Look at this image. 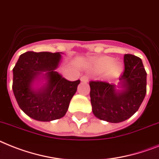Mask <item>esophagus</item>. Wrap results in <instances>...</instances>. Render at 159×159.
I'll use <instances>...</instances> for the list:
<instances>
[{
	"label": "esophagus",
	"instance_id": "obj_1",
	"mask_svg": "<svg viewBox=\"0 0 159 159\" xmlns=\"http://www.w3.org/2000/svg\"><path fill=\"white\" fill-rule=\"evenodd\" d=\"M89 80V77H87V76H82V77H81V81L83 82H88Z\"/></svg>",
	"mask_w": 159,
	"mask_h": 159
}]
</instances>
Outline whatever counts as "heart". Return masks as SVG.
Listing matches in <instances>:
<instances>
[{
  "label": "heart",
  "mask_w": 159,
  "mask_h": 159,
  "mask_svg": "<svg viewBox=\"0 0 159 159\" xmlns=\"http://www.w3.org/2000/svg\"><path fill=\"white\" fill-rule=\"evenodd\" d=\"M93 67L99 72L107 69L106 74L109 77H117L123 70V64L119 61H114L113 58L109 56L97 58L93 63Z\"/></svg>",
  "instance_id": "b5f03b06"
}]
</instances>
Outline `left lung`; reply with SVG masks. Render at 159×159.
I'll use <instances>...</instances> for the list:
<instances>
[{
  "label": "left lung",
  "instance_id": "obj_1",
  "mask_svg": "<svg viewBox=\"0 0 159 159\" xmlns=\"http://www.w3.org/2000/svg\"><path fill=\"white\" fill-rule=\"evenodd\" d=\"M125 70L116 86L91 81V103L95 117L118 123L128 119L139 109L146 94V77L142 60L133 55H124Z\"/></svg>",
  "mask_w": 159,
  "mask_h": 159
}]
</instances>
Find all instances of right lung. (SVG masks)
Masks as SVG:
<instances>
[{
  "label": "right lung",
  "instance_id": "1",
  "mask_svg": "<svg viewBox=\"0 0 159 159\" xmlns=\"http://www.w3.org/2000/svg\"><path fill=\"white\" fill-rule=\"evenodd\" d=\"M61 52L28 51L13 68V91L19 108L33 119L50 122L65 115L80 81L56 72Z\"/></svg>",
  "mask_w": 159,
  "mask_h": 159
}]
</instances>
